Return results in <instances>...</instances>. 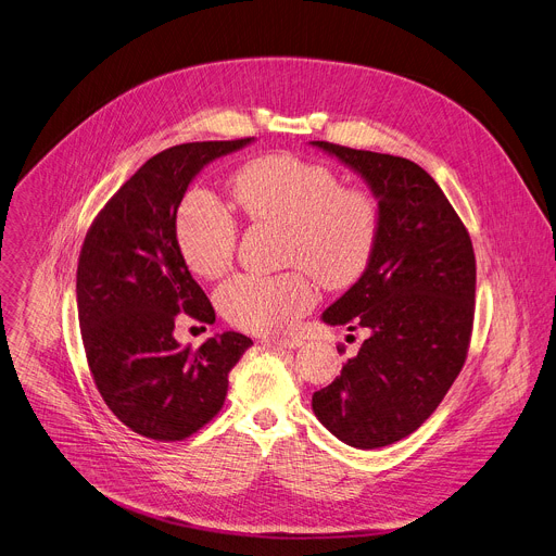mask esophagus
<instances>
[{
	"instance_id": "esophagus-1",
	"label": "esophagus",
	"mask_w": 556,
	"mask_h": 556,
	"mask_svg": "<svg viewBox=\"0 0 556 556\" xmlns=\"http://www.w3.org/2000/svg\"><path fill=\"white\" fill-rule=\"evenodd\" d=\"M268 345H277V348H299L301 341L299 337H268V339H264Z\"/></svg>"
}]
</instances>
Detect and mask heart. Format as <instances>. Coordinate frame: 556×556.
I'll use <instances>...</instances> for the list:
<instances>
[{
	"mask_svg": "<svg viewBox=\"0 0 556 556\" xmlns=\"http://www.w3.org/2000/svg\"><path fill=\"white\" fill-rule=\"evenodd\" d=\"M230 194L250 222L283 226V262L308 270L330 290L355 283L375 255L377 199L362 188L341 186L324 164L288 153L264 155L232 175ZM175 228L192 273L217 279L230 268L237 226L215 197L190 192L177 211ZM304 270L237 275L217 292L219 311L243 330H286L317 301L315 283Z\"/></svg>",
	"mask_w": 556,
	"mask_h": 556,
	"instance_id": "heart-1",
	"label": "heart"
}]
</instances>
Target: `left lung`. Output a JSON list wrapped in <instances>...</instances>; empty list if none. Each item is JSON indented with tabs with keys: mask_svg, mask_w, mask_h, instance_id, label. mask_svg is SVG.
<instances>
[{
	"mask_svg": "<svg viewBox=\"0 0 556 556\" xmlns=\"http://www.w3.org/2000/svg\"><path fill=\"white\" fill-rule=\"evenodd\" d=\"M357 173L379 206L366 273L321 321L366 339L341 375L313 394L317 419L343 443L372 450L413 434L464 368L477 266L466 226L415 162L311 141Z\"/></svg>",
	"mask_w": 556,
	"mask_h": 556,
	"instance_id": "obj_1",
	"label": "left lung"
}]
</instances>
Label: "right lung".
<instances>
[{
	"label": "right lung",
	"mask_w": 556,
	"mask_h": 556,
	"mask_svg": "<svg viewBox=\"0 0 556 556\" xmlns=\"http://www.w3.org/2000/svg\"><path fill=\"white\" fill-rule=\"evenodd\" d=\"M255 137L192 141L150 157L92 222L77 266V313L99 394L132 432L181 441L224 406L228 375L252 339L222 332L197 350L175 339L188 315L215 324L206 292L177 243V211L192 179Z\"/></svg>",
	"instance_id": "obj_1"
}]
</instances>
